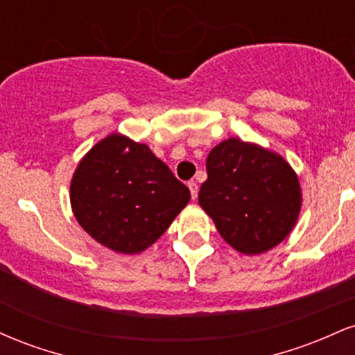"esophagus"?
Here are the masks:
<instances>
[{
    "mask_svg": "<svg viewBox=\"0 0 355 355\" xmlns=\"http://www.w3.org/2000/svg\"><path fill=\"white\" fill-rule=\"evenodd\" d=\"M189 189H190L191 198H193V200H195V198H197V195H198V185L193 180H191V182H189Z\"/></svg>",
    "mask_w": 355,
    "mask_h": 355,
    "instance_id": "obj_1",
    "label": "esophagus"
}]
</instances>
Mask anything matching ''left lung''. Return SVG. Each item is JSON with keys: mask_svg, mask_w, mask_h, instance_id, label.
Segmentation results:
<instances>
[{"mask_svg": "<svg viewBox=\"0 0 355 355\" xmlns=\"http://www.w3.org/2000/svg\"><path fill=\"white\" fill-rule=\"evenodd\" d=\"M300 200L294 170L262 146L229 138L207 157L198 203L242 254H262L282 242L294 229Z\"/></svg>", "mask_w": 355, "mask_h": 355, "instance_id": "obj_1", "label": "left lung"}]
</instances>
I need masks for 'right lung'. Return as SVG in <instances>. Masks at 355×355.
Returning <instances> with one entry per match:
<instances>
[{
	"label": "right lung",
	"mask_w": 355,
	"mask_h": 355,
	"mask_svg": "<svg viewBox=\"0 0 355 355\" xmlns=\"http://www.w3.org/2000/svg\"><path fill=\"white\" fill-rule=\"evenodd\" d=\"M190 190L144 144L110 135L89 150L71 180V209L96 242L138 254L168 229Z\"/></svg>",
	"instance_id": "1"
}]
</instances>
